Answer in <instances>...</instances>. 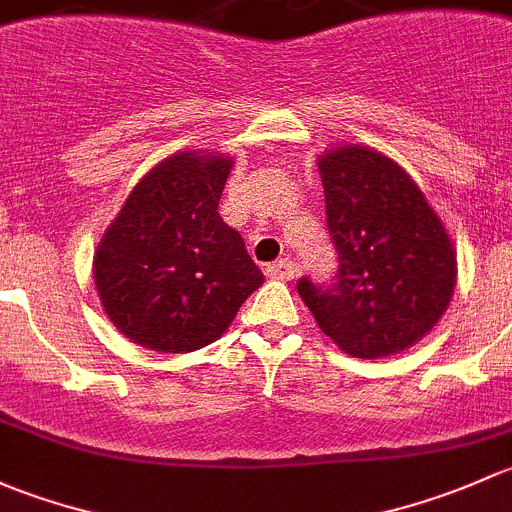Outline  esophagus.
<instances>
[{
    "label": "esophagus",
    "mask_w": 512,
    "mask_h": 512,
    "mask_svg": "<svg viewBox=\"0 0 512 512\" xmlns=\"http://www.w3.org/2000/svg\"><path fill=\"white\" fill-rule=\"evenodd\" d=\"M268 278H278V281H291L295 276V266L293 261H288V258H281V261L271 263V266L266 268Z\"/></svg>",
    "instance_id": "1"
}]
</instances>
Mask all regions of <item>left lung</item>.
Segmentation results:
<instances>
[{
    "label": "left lung",
    "mask_w": 512,
    "mask_h": 512,
    "mask_svg": "<svg viewBox=\"0 0 512 512\" xmlns=\"http://www.w3.org/2000/svg\"><path fill=\"white\" fill-rule=\"evenodd\" d=\"M340 271L333 286L298 281L315 323L362 360L409 350L434 330L456 288V249L412 175L367 145L318 155Z\"/></svg>",
    "instance_id": "8db88e82"
}]
</instances>
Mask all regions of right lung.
Segmentation results:
<instances>
[{
  "instance_id": "add662e5",
  "label": "right lung",
  "mask_w": 512,
  "mask_h": 512,
  "mask_svg": "<svg viewBox=\"0 0 512 512\" xmlns=\"http://www.w3.org/2000/svg\"><path fill=\"white\" fill-rule=\"evenodd\" d=\"M234 157L179 150L140 179L93 254L110 323L135 345L192 352L229 330L263 283L239 231L219 217Z\"/></svg>"
}]
</instances>
